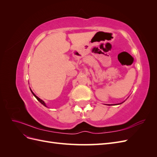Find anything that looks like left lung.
<instances>
[{
    "label": "left lung",
    "instance_id": "left-lung-1",
    "mask_svg": "<svg viewBox=\"0 0 157 157\" xmlns=\"http://www.w3.org/2000/svg\"><path fill=\"white\" fill-rule=\"evenodd\" d=\"M118 104H119V103H118ZM120 104H121V103H120Z\"/></svg>",
    "mask_w": 157,
    "mask_h": 157
}]
</instances>
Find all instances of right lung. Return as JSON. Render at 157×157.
Masks as SVG:
<instances>
[{
  "label": "right lung",
  "mask_w": 157,
  "mask_h": 157,
  "mask_svg": "<svg viewBox=\"0 0 157 157\" xmlns=\"http://www.w3.org/2000/svg\"><path fill=\"white\" fill-rule=\"evenodd\" d=\"M30 90H31V89H30ZM31 91L32 94H33V96H35V98H36V99H37V100H38V101H39L40 102V103H41L42 104V105H43L44 106H45V107H47V106L46 105V103H44V101H42V99H40L39 98H38V97H37V96H36V95H35V94L34 93H33V92H32V90H31Z\"/></svg>",
  "instance_id": "add662e5"
}]
</instances>
